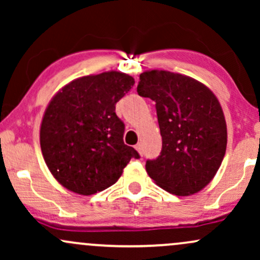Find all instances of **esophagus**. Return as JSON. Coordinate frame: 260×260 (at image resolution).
Masks as SVG:
<instances>
[{"label":"esophagus","instance_id":"1","mask_svg":"<svg viewBox=\"0 0 260 260\" xmlns=\"http://www.w3.org/2000/svg\"><path fill=\"white\" fill-rule=\"evenodd\" d=\"M134 148H136L137 150H138V153L140 154V156H142V155H143V147H142V144H140V143H139V144H137Z\"/></svg>","mask_w":260,"mask_h":260}]
</instances>
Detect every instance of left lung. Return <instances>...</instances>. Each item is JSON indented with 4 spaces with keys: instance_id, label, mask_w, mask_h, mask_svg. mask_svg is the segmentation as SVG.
Returning a JSON list of instances; mask_svg holds the SVG:
<instances>
[{
    "instance_id": "obj_1",
    "label": "left lung",
    "mask_w": 260,
    "mask_h": 260,
    "mask_svg": "<svg viewBox=\"0 0 260 260\" xmlns=\"http://www.w3.org/2000/svg\"><path fill=\"white\" fill-rule=\"evenodd\" d=\"M137 91L155 101L162 149L145 169L157 186L176 196L194 194L221 165L228 129L219 100L196 79L168 71L140 74Z\"/></svg>"
}]
</instances>
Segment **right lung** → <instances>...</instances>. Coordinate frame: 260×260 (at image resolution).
<instances>
[{
	"label": "right lung",
	"instance_id": "right-lung-1",
	"mask_svg": "<svg viewBox=\"0 0 260 260\" xmlns=\"http://www.w3.org/2000/svg\"><path fill=\"white\" fill-rule=\"evenodd\" d=\"M134 79L121 72L78 78L59 90L45 111L40 145L53 177L74 193L90 196L121 177L136 149L123 143L116 104Z\"/></svg>",
	"mask_w": 260,
	"mask_h": 260
}]
</instances>
